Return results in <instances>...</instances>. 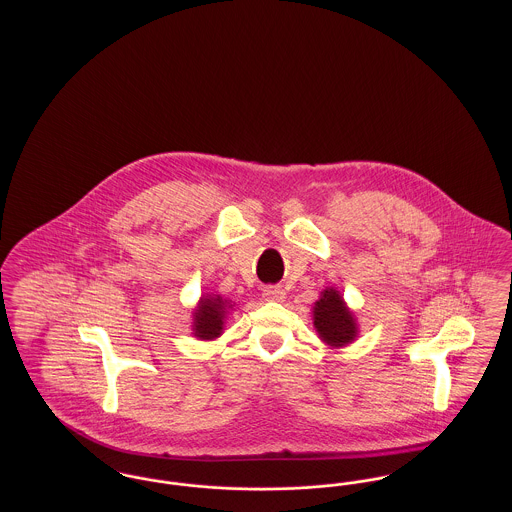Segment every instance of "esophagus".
I'll return each mask as SVG.
<instances>
[{
    "instance_id": "esophagus-1",
    "label": "esophagus",
    "mask_w": 512,
    "mask_h": 512,
    "mask_svg": "<svg viewBox=\"0 0 512 512\" xmlns=\"http://www.w3.org/2000/svg\"><path fill=\"white\" fill-rule=\"evenodd\" d=\"M263 297L267 299V301H284L286 299V292L282 290V288H278V286H267L265 290H263Z\"/></svg>"
}]
</instances>
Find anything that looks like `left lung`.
Instances as JSON below:
<instances>
[{
  "label": "left lung",
  "mask_w": 512,
  "mask_h": 512,
  "mask_svg": "<svg viewBox=\"0 0 512 512\" xmlns=\"http://www.w3.org/2000/svg\"><path fill=\"white\" fill-rule=\"evenodd\" d=\"M313 320L318 338L326 345L341 347L357 338L359 330L355 315L347 309L340 292L334 288H326L320 293L313 307Z\"/></svg>",
  "instance_id": "1"
}]
</instances>
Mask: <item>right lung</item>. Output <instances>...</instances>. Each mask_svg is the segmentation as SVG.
<instances>
[{
  "label": "right lung",
  "instance_id": "obj_1",
  "mask_svg": "<svg viewBox=\"0 0 512 512\" xmlns=\"http://www.w3.org/2000/svg\"><path fill=\"white\" fill-rule=\"evenodd\" d=\"M230 301L220 295H203L194 311V336L199 340H215L222 334L224 317Z\"/></svg>",
  "mask_w": 512,
  "mask_h": 512
}]
</instances>
